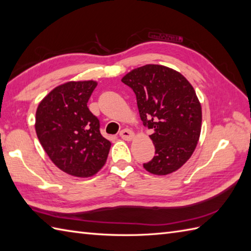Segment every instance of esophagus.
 Returning <instances> with one entry per match:
<instances>
[{
  "mask_svg": "<svg viewBox=\"0 0 251 251\" xmlns=\"http://www.w3.org/2000/svg\"><path fill=\"white\" fill-rule=\"evenodd\" d=\"M119 135H120L121 138H124L125 140H132L134 138V136H135V135H134V133L131 130H127V129H125V130L120 131Z\"/></svg>",
  "mask_w": 251,
  "mask_h": 251,
  "instance_id": "34e87169",
  "label": "esophagus"
}]
</instances>
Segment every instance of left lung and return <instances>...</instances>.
<instances>
[{"label": "left lung", "mask_w": 251, "mask_h": 251, "mask_svg": "<svg viewBox=\"0 0 251 251\" xmlns=\"http://www.w3.org/2000/svg\"><path fill=\"white\" fill-rule=\"evenodd\" d=\"M136 95L140 119L149 129L155 155L144 168L166 176L184 165L196 149L202 111L192 84L179 71L162 65H145L121 78Z\"/></svg>", "instance_id": "obj_1"}]
</instances>
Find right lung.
<instances>
[{
	"instance_id": "right-lung-1",
	"label": "right lung",
	"mask_w": 251,
	"mask_h": 251,
	"mask_svg": "<svg viewBox=\"0 0 251 251\" xmlns=\"http://www.w3.org/2000/svg\"><path fill=\"white\" fill-rule=\"evenodd\" d=\"M98 83L70 81L52 89L36 111L35 130L56 167L77 178H89L104 166L111 148L87 102Z\"/></svg>"
}]
</instances>
